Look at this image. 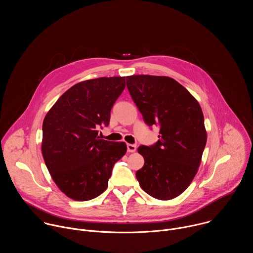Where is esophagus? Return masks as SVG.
Returning <instances> with one entry per match:
<instances>
[{
	"label": "esophagus",
	"instance_id": "obj_1",
	"mask_svg": "<svg viewBox=\"0 0 253 253\" xmlns=\"http://www.w3.org/2000/svg\"><path fill=\"white\" fill-rule=\"evenodd\" d=\"M127 151L132 153V152H135L136 151V146L133 145V144H127Z\"/></svg>",
	"mask_w": 253,
	"mask_h": 253
}]
</instances>
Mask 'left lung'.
<instances>
[{"label":"left lung","instance_id":"8db88e82","mask_svg":"<svg viewBox=\"0 0 253 253\" xmlns=\"http://www.w3.org/2000/svg\"><path fill=\"white\" fill-rule=\"evenodd\" d=\"M126 80L143 120L160 129L155 144L138 148L145 163L136 178L150 196L173 199L190 185L201 162L207 140L201 107L172 78L135 75Z\"/></svg>","mask_w":253,"mask_h":253}]
</instances>
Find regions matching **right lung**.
I'll return each instance as SVG.
<instances>
[{
	"mask_svg": "<svg viewBox=\"0 0 253 253\" xmlns=\"http://www.w3.org/2000/svg\"><path fill=\"white\" fill-rule=\"evenodd\" d=\"M125 77L97 78L67 90L43 121L42 153L59 189L87 201L108 187L114 164L127 151L124 142L100 139L98 130L110 122Z\"/></svg>",
	"mask_w": 253,
	"mask_h": 253,
	"instance_id": "add662e5",
	"label": "right lung"
}]
</instances>
